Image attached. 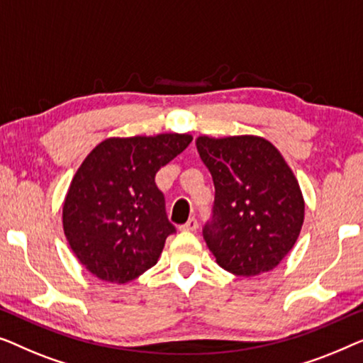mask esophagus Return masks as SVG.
<instances>
[{"mask_svg": "<svg viewBox=\"0 0 363 363\" xmlns=\"http://www.w3.org/2000/svg\"><path fill=\"white\" fill-rule=\"evenodd\" d=\"M197 218L196 217H191L189 218V220L184 223V225H181V230H184V232H194L197 228Z\"/></svg>", "mask_w": 363, "mask_h": 363, "instance_id": "1", "label": "esophagus"}]
</instances>
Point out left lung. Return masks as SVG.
<instances>
[{
  "label": "left lung",
  "instance_id": "8db88e82",
  "mask_svg": "<svg viewBox=\"0 0 363 363\" xmlns=\"http://www.w3.org/2000/svg\"><path fill=\"white\" fill-rule=\"evenodd\" d=\"M196 145L216 187L202 235L217 263L237 277L278 267L304 222L303 194L283 156L258 136H201Z\"/></svg>",
  "mask_w": 363,
  "mask_h": 363
}]
</instances>
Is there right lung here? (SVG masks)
<instances>
[{"mask_svg":"<svg viewBox=\"0 0 363 363\" xmlns=\"http://www.w3.org/2000/svg\"><path fill=\"white\" fill-rule=\"evenodd\" d=\"M192 141L191 135L108 138L75 172L62 223L79 262L96 278L128 283L155 267L176 232L156 172Z\"/></svg>","mask_w":363,"mask_h":363,"instance_id":"1","label":"right lung"}]
</instances>
